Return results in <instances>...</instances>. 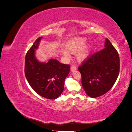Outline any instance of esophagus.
Listing matches in <instances>:
<instances>
[{
  "label": "esophagus",
  "mask_w": 132,
  "mask_h": 132,
  "mask_svg": "<svg viewBox=\"0 0 132 132\" xmlns=\"http://www.w3.org/2000/svg\"><path fill=\"white\" fill-rule=\"evenodd\" d=\"M77 67H76V65H72L70 67V70H71V71H74V70H77Z\"/></svg>",
  "instance_id": "1"
}]
</instances>
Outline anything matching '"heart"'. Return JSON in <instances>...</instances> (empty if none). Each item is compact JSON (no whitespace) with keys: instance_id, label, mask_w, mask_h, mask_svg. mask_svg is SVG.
Returning a JSON list of instances; mask_svg holds the SVG:
<instances>
[{"instance_id":"b5f03b06","label":"heart","mask_w":132,"mask_h":132,"mask_svg":"<svg viewBox=\"0 0 132 132\" xmlns=\"http://www.w3.org/2000/svg\"><path fill=\"white\" fill-rule=\"evenodd\" d=\"M86 41V38L81 37L73 39L67 45V48L68 52H64V54L66 57L69 58L70 53L69 52L73 54L77 53V58L78 61H84L89 57L91 51L90 44H85Z\"/></svg>"}]
</instances>
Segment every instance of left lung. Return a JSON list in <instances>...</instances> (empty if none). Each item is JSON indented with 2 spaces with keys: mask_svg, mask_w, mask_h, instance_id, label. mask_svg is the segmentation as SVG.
Here are the masks:
<instances>
[{
  "mask_svg": "<svg viewBox=\"0 0 132 132\" xmlns=\"http://www.w3.org/2000/svg\"><path fill=\"white\" fill-rule=\"evenodd\" d=\"M105 47L104 49L87 57L78 68L83 88L92 98L107 93L119 75L120 62L118 52L107 38Z\"/></svg>",
  "mask_w": 132,
  "mask_h": 132,
  "instance_id": "left-lung-1",
  "label": "left lung"
}]
</instances>
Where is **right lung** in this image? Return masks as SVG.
<instances>
[{
	"label": "right lung",
	"mask_w": 132,
	"mask_h": 132,
	"mask_svg": "<svg viewBox=\"0 0 132 132\" xmlns=\"http://www.w3.org/2000/svg\"><path fill=\"white\" fill-rule=\"evenodd\" d=\"M42 37L38 38L27 51L25 61V75L33 90L41 96L51 100L58 98L64 89V81L70 65L51 59L47 63L38 62L35 57Z\"/></svg>",
	"instance_id": "obj_1"
}]
</instances>
